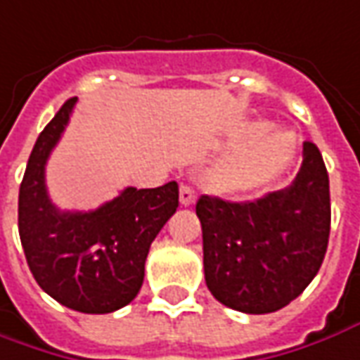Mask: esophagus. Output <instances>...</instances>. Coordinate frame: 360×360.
Returning a JSON list of instances; mask_svg holds the SVG:
<instances>
[{
    "mask_svg": "<svg viewBox=\"0 0 360 360\" xmlns=\"http://www.w3.org/2000/svg\"><path fill=\"white\" fill-rule=\"evenodd\" d=\"M179 200L183 207H189V205H193V202H195V191L191 189L189 185H181Z\"/></svg>",
    "mask_w": 360,
    "mask_h": 360,
    "instance_id": "1",
    "label": "esophagus"
}]
</instances>
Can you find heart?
I'll return each mask as SVG.
<instances>
[{
  "label": "heart",
  "instance_id": "obj_1",
  "mask_svg": "<svg viewBox=\"0 0 360 360\" xmlns=\"http://www.w3.org/2000/svg\"><path fill=\"white\" fill-rule=\"evenodd\" d=\"M266 131L264 124L246 129L238 141L242 151L232 153L207 173V189L221 197H240L276 179L290 165L295 143L288 131H274L264 138Z\"/></svg>",
  "mask_w": 360,
  "mask_h": 360
}]
</instances>
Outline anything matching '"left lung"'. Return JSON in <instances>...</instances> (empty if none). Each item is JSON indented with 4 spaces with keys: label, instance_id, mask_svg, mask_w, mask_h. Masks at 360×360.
<instances>
[{
    "label": "left lung",
    "instance_id": "obj_1",
    "mask_svg": "<svg viewBox=\"0 0 360 360\" xmlns=\"http://www.w3.org/2000/svg\"><path fill=\"white\" fill-rule=\"evenodd\" d=\"M197 217L212 295L242 314L282 309L311 283L327 252L331 200L321 151L303 141L290 187L246 202L202 195Z\"/></svg>",
    "mask_w": 360,
    "mask_h": 360
}]
</instances>
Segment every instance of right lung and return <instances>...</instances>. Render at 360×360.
Listing matches in <instances>:
<instances>
[{"label": "right lung", "mask_w": 360, "mask_h": 360, "mask_svg": "<svg viewBox=\"0 0 360 360\" xmlns=\"http://www.w3.org/2000/svg\"><path fill=\"white\" fill-rule=\"evenodd\" d=\"M77 104L70 98L39 134L19 187V236L29 270L53 300L80 314H112L143 283L149 246L179 207V187H126L94 211H58L45 165Z\"/></svg>", "instance_id": "add662e5"}]
</instances>
